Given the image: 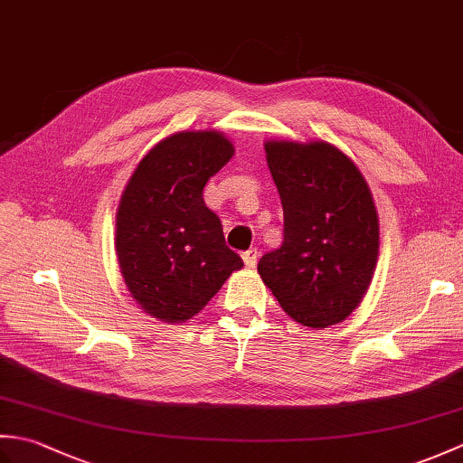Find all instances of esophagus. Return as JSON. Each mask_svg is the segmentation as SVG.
<instances>
[{
  "label": "esophagus",
  "mask_w": 463,
  "mask_h": 463,
  "mask_svg": "<svg viewBox=\"0 0 463 463\" xmlns=\"http://www.w3.org/2000/svg\"><path fill=\"white\" fill-rule=\"evenodd\" d=\"M257 259H259V250L257 249H249V250L242 252V260H244V264H247L249 269H252L254 264H257Z\"/></svg>",
  "instance_id": "esophagus-1"
}]
</instances>
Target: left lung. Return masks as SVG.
Returning <instances> with one entry per match:
<instances>
[{
    "mask_svg": "<svg viewBox=\"0 0 463 463\" xmlns=\"http://www.w3.org/2000/svg\"><path fill=\"white\" fill-rule=\"evenodd\" d=\"M284 211L282 247L259 274L302 326L346 320L368 292L380 250L372 191L346 153L326 141L264 143Z\"/></svg>",
    "mask_w": 463,
    "mask_h": 463,
    "instance_id": "8db88e82",
    "label": "left lung"
}]
</instances>
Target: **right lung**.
Here are the masks:
<instances>
[{
    "instance_id": "obj_1",
    "label": "right lung",
    "mask_w": 463,
    "mask_h": 463,
    "mask_svg": "<svg viewBox=\"0 0 463 463\" xmlns=\"http://www.w3.org/2000/svg\"><path fill=\"white\" fill-rule=\"evenodd\" d=\"M232 155L234 145L221 131L173 133L143 156L125 186L117 262L133 300L156 320H191L244 267L203 199L204 184Z\"/></svg>"
}]
</instances>
